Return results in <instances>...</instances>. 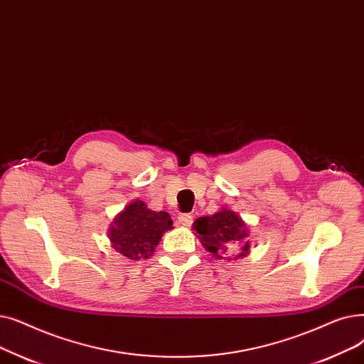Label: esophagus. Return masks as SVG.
<instances>
[{
	"mask_svg": "<svg viewBox=\"0 0 364 364\" xmlns=\"http://www.w3.org/2000/svg\"><path fill=\"white\" fill-rule=\"evenodd\" d=\"M178 222L182 225V227H189L193 223V216L189 213H181L178 216Z\"/></svg>",
	"mask_w": 364,
	"mask_h": 364,
	"instance_id": "esophagus-1",
	"label": "esophagus"
}]
</instances>
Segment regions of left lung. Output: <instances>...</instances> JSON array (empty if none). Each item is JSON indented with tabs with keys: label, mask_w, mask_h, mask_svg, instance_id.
Here are the masks:
<instances>
[{
	"label": "left lung",
	"mask_w": 364,
	"mask_h": 364,
	"mask_svg": "<svg viewBox=\"0 0 364 364\" xmlns=\"http://www.w3.org/2000/svg\"><path fill=\"white\" fill-rule=\"evenodd\" d=\"M194 230L198 232V238L204 249L213 253L216 257H222L220 253L227 252L231 245H241V253L235 257L246 256L249 253L247 230L243 219L234 212L222 209L212 216H203L194 222Z\"/></svg>",
	"instance_id": "obj_1"
}]
</instances>
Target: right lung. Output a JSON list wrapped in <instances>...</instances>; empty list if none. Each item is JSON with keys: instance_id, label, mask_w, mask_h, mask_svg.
<instances>
[{"instance_id": "right-lung-1", "label": "right lung", "mask_w": 364, "mask_h": 364, "mask_svg": "<svg viewBox=\"0 0 364 364\" xmlns=\"http://www.w3.org/2000/svg\"><path fill=\"white\" fill-rule=\"evenodd\" d=\"M173 220L167 212L149 210L144 201L129 204L111 225L109 238L112 247L129 259H141L152 255L163 234L171 230Z\"/></svg>"}]
</instances>
